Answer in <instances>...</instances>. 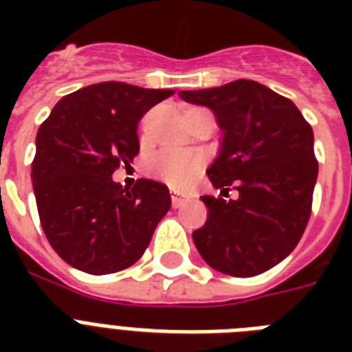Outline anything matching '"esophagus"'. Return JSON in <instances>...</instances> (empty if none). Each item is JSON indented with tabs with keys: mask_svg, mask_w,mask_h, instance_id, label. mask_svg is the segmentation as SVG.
Here are the masks:
<instances>
[{
	"mask_svg": "<svg viewBox=\"0 0 352 352\" xmlns=\"http://www.w3.org/2000/svg\"><path fill=\"white\" fill-rule=\"evenodd\" d=\"M186 201H190V197H186V195H181V193L173 192V195H171V203H173V208H179V206L186 203Z\"/></svg>",
	"mask_w": 352,
	"mask_h": 352,
	"instance_id": "1",
	"label": "esophagus"
}]
</instances>
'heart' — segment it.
Returning <instances> with one entry per match:
<instances>
[{"instance_id": "1", "label": "heart", "mask_w": 352, "mask_h": 352, "mask_svg": "<svg viewBox=\"0 0 352 352\" xmlns=\"http://www.w3.org/2000/svg\"><path fill=\"white\" fill-rule=\"evenodd\" d=\"M201 166L203 155L197 151H168L153 160L151 171L170 186L182 188L192 182Z\"/></svg>"}]
</instances>
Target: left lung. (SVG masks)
<instances>
[{"label":"left lung","mask_w":352,"mask_h":352,"mask_svg":"<svg viewBox=\"0 0 352 352\" xmlns=\"http://www.w3.org/2000/svg\"><path fill=\"white\" fill-rule=\"evenodd\" d=\"M182 100L212 109L219 153L206 170L214 188L237 199L203 195L208 219L192 234L217 272L250 278L294 250L311 217L318 179L314 135L294 102L254 80L181 91Z\"/></svg>","instance_id":"left-lung-1"}]
</instances>
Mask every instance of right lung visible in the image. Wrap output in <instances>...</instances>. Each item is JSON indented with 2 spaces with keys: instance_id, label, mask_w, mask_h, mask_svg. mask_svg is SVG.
<instances>
[{
  "instance_id": "1",
  "label": "right lung",
  "mask_w": 352,
  "mask_h": 352,
  "mask_svg": "<svg viewBox=\"0 0 352 352\" xmlns=\"http://www.w3.org/2000/svg\"><path fill=\"white\" fill-rule=\"evenodd\" d=\"M171 89L122 82L63 96L36 135L32 188L41 228L56 254L82 272L113 274L142 257L171 206L166 184L127 190L113 171L138 153L137 124Z\"/></svg>"
}]
</instances>
